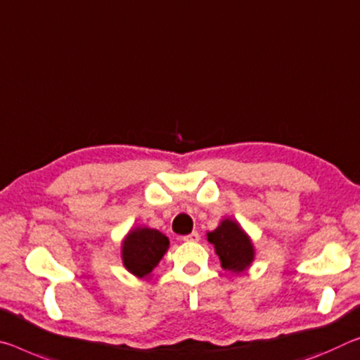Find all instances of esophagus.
Instances as JSON below:
<instances>
[{
  "label": "esophagus",
  "instance_id": "34e87169",
  "mask_svg": "<svg viewBox=\"0 0 360 360\" xmlns=\"http://www.w3.org/2000/svg\"><path fill=\"white\" fill-rule=\"evenodd\" d=\"M182 240H184V242H198V240H200V233L191 232V233H187V236L182 237Z\"/></svg>",
  "mask_w": 360,
  "mask_h": 360
}]
</instances>
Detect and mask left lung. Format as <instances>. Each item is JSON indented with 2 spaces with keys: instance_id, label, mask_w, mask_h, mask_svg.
I'll return each instance as SVG.
<instances>
[{
  "instance_id": "obj_1",
  "label": "left lung",
  "mask_w": 360,
  "mask_h": 360,
  "mask_svg": "<svg viewBox=\"0 0 360 360\" xmlns=\"http://www.w3.org/2000/svg\"><path fill=\"white\" fill-rule=\"evenodd\" d=\"M208 242L214 245L224 269L240 272L253 261V247L236 221L226 219L218 229L207 233Z\"/></svg>"
}]
</instances>
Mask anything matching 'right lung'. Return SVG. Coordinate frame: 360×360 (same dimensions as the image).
<instances>
[{"label": "right lung", "mask_w": 360, "mask_h": 360, "mask_svg": "<svg viewBox=\"0 0 360 360\" xmlns=\"http://www.w3.org/2000/svg\"><path fill=\"white\" fill-rule=\"evenodd\" d=\"M168 237L155 229L131 231L123 242V264L134 276H149L168 248Z\"/></svg>", "instance_id": "add662e5"}]
</instances>
